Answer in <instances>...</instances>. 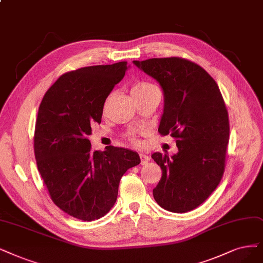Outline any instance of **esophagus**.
Listing matches in <instances>:
<instances>
[{
	"mask_svg": "<svg viewBox=\"0 0 263 263\" xmlns=\"http://www.w3.org/2000/svg\"><path fill=\"white\" fill-rule=\"evenodd\" d=\"M140 158H141V163L142 164H146L148 161H149V156H147L146 154H140Z\"/></svg>",
	"mask_w": 263,
	"mask_h": 263,
	"instance_id": "34e87169",
	"label": "esophagus"
}]
</instances>
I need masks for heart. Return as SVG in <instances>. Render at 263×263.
<instances>
[{"label": "heart", "mask_w": 263, "mask_h": 263, "mask_svg": "<svg viewBox=\"0 0 263 263\" xmlns=\"http://www.w3.org/2000/svg\"><path fill=\"white\" fill-rule=\"evenodd\" d=\"M154 87H156V86H155V85L152 84V83H149V82H146V81H139V82H137V83H135V84L133 85V87H132V94H133V95H140V94H143V93H145V92H147V91L154 89ZM129 139H130L131 142L134 143V144H139V143H140V141H139L137 138H135L134 135H130Z\"/></svg>", "instance_id": "b5f03b06"}]
</instances>
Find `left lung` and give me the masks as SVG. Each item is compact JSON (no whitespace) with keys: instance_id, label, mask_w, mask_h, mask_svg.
Returning a JSON list of instances; mask_svg holds the SVG:
<instances>
[{"instance_id":"left-lung-1","label":"left lung","mask_w":263,"mask_h":263,"mask_svg":"<svg viewBox=\"0 0 263 263\" xmlns=\"http://www.w3.org/2000/svg\"><path fill=\"white\" fill-rule=\"evenodd\" d=\"M162 89L164 105L158 132L176 139L179 152L154 153L162 170L153 190L158 205L183 213L197 208L217 189L226 167L230 123L217 82L185 58L133 61Z\"/></svg>"}]
</instances>
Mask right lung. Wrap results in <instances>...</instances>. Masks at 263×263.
I'll return each mask as SVG.
<instances>
[{
    "mask_svg": "<svg viewBox=\"0 0 263 263\" xmlns=\"http://www.w3.org/2000/svg\"><path fill=\"white\" fill-rule=\"evenodd\" d=\"M128 69L126 62L66 72L48 89L34 130L37 170L55 205L83 221L104 217L115 205L126 170L141 162L137 152L91 149V125L101 123L104 103Z\"/></svg>",
    "mask_w": 263,
    "mask_h": 263,
    "instance_id": "add662e5",
    "label": "right lung"
}]
</instances>
